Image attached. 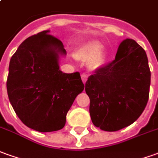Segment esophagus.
<instances>
[{"label":"esophagus","instance_id":"1","mask_svg":"<svg viewBox=\"0 0 158 158\" xmlns=\"http://www.w3.org/2000/svg\"><path fill=\"white\" fill-rule=\"evenodd\" d=\"M87 79H88V76L86 74H82L81 75V80H82V82L85 84L86 81H87Z\"/></svg>","mask_w":158,"mask_h":158}]
</instances>
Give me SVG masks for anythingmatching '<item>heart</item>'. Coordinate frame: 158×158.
I'll return each mask as SVG.
<instances>
[{"mask_svg": "<svg viewBox=\"0 0 158 158\" xmlns=\"http://www.w3.org/2000/svg\"><path fill=\"white\" fill-rule=\"evenodd\" d=\"M104 44L99 40H90L81 44L74 53L75 57L81 62H89V68L92 70L98 69L103 62Z\"/></svg>", "mask_w": 158, "mask_h": 158, "instance_id": "1", "label": "heart"}]
</instances>
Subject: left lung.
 I'll return each instance as SVG.
<instances>
[{
    "instance_id": "8db88e82",
    "label": "left lung",
    "mask_w": 158,
    "mask_h": 158,
    "mask_svg": "<svg viewBox=\"0 0 158 158\" xmlns=\"http://www.w3.org/2000/svg\"><path fill=\"white\" fill-rule=\"evenodd\" d=\"M151 86L147 55L135 40L119 44L115 59L95 70L86 81L92 122L103 131L128 127L144 110Z\"/></svg>"
}]
</instances>
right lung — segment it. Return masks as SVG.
Here are the masks:
<instances>
[{
	"mask_svg": "<svg viewBox=\"0 0 158 158\" xmlns=\"http://www.w3.org/2000/svg\"><path fill=\"white\" fill-rule=\"evenodd\" d=\"M50 30L31 36L11 57L6 81L9 102L27 127L40 132L58 131L75 99L84 89L80 73H63L66 56L60 40Z\"/></svg>",
	"mask_w": 158,
	"mask_h": 158,
	"instance_id": "obj_1",
	"label": "right lung"
}]
</instances>
